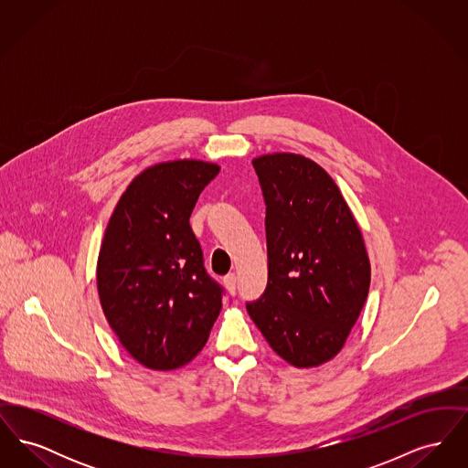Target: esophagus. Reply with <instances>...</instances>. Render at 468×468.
<instances>
[{
	"label": "esophagus",
	"mask_w": 468,
	"mask_h": 468,
	"mask_svg": "<svg viewBox=\"0 0 468 468\" xmlns=\"http://www.w3.org/2000/svg\"><path fill=\"white\" fill-rule=\"evenodd\" d=\"M224 284H226V288H228L231 294H235L237 292V275L235 273H228L224 277Z\"/></svg>",
	"instance_id": "esophagus-1"
}]
</instances>
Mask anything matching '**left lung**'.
Here are the masks:
<instances>
[{
  "mask_svg": "<svg viewBox=\"0 0 468 468\" xmlns=\"http://www.w3.org/2000/svg\"><path fill=\"white\" fill-rule=\"evenodd\" d=\"M267 205L268 282L245 307L270 347L292 367L340 353L370 288L356 219L334 178L300 154L252 161Z\"/></svg>",
  "mask_w": 468,
  "mask_h": 468,
  "instance_id": "obj_1",
  "label": "left lung"
}]
</instances>
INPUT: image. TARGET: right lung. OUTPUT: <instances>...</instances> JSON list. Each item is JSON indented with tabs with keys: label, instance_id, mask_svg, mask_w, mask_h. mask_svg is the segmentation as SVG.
<instances>
[{
	"label": "right lung",
	"instance_id": "add662e5",
	"mask_svg": "<svg viewBox=\"0 0 468 468\" xmlns=\"http://www.w3.org/2000/svg\"><path fill=\"white\" fill-rule=\"evenodd\" d=\"M219 166L159 163L128 186L98 256L101 309L122 347L147 368L174 370L205 346L224 290L207 273L189 218Z\"/></svg>",
	"mask_w": 468,
	"mask_h": 468
}]
</instances>
